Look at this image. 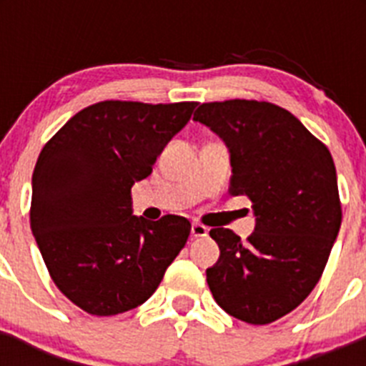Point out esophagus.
<instances>
[{
  "label": "esophagus",
  "mask_w": 366,
  "mask_h": 366,
  "mask_svg": "<svg viewBox=\"0 0 366 366\" xmlns=\"http://www.w3.org/2000/svg\"><path fill=\"white\" fill-rule=\"evenodd\" d=\"M194 238H203V236L209 234V227H205L203 223H192V229H190Z\"/></svg>",
  "instance_id": "obj_1"
}]
</instances>
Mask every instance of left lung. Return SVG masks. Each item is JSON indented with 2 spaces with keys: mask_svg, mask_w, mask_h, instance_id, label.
Masks as SVG:
<instances>
[{
  "mask_svg": "<svg viewBox=\"0 0 366 366\" xmlns=\"http://www.w3.org/2000/svg\"><path fill=\"white\" fill-rule=\"evenodd\" d=\"M194 121L231 152V196L253 203L247 240L211 229L219 258L207 269L218 306L249 325L287 315L321 279L341 227L337 174L322 141L287 109L264 100L205 102Z\"/></svg>",
  "mask_w": 366,
  "mask_h": 366,
  "instance_id": "left-lung-1",
  "label": "left lung"
}]
</instances>
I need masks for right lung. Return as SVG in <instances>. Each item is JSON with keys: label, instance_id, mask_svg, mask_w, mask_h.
Here are the masks:
<instances>
[{"label": "right lung", "instance_id": "add662e5", "mask_svg": "<svg viewBox=\"0 0 366 366\" xmlns=\"http://www.w3.org/2000/svg\"><path fill=\"white\" fill-rule=\"evenodd\" d=\"M198 102L102 100L45 143L32 174L31 229L51 279L97 317L147 302L185 247L190 222L132 214V187L152 174Z\"/></svg>", "mask_w": 366, "mask_h": 366}]
</instances>
